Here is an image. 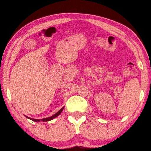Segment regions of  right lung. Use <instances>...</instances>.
<instances>
[{
    "label": "right lung",
    "instance_id": "right-lung-1",
    "mask_svg": "<svg viewBox=\"0 0 151 151\" xmlns=\"http://www.w3.org/2000/svg\"><path fill=\"white\" fill-rule=\"evenodd\" d=\"M64 108H65V106H63V108L60 110V111H58L57 112V113L54 114V115L51 116H50V117H48V118H45V119H35L30 118V117L27 116H26L27 119H30V120H32V121H35V122H40V121L47 122V121H51V120L54 119L55 118H56V117H57V116H58V115H59V114L61 113V112H62V111H63V110L64 109Z\"/></svg>",
    "mask_w": 151,
    "mask_h": 151
}]
</instances>
